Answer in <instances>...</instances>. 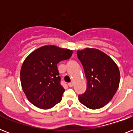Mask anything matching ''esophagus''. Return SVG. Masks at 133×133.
<instances>
[{"instance_id":"esophagus-1","label":"esophagus","mask_w":133,"mask_h":133,"mask_svg":"<svg viewBox=\"0 0 133 133\" xmlns=\"http://www.w3.org/2000/svg\"><path fill=\"white\" fill-rule=\"evenodd\" d=\"M73 85H74V83H73V82H70V83H68L69 87H72Z\"/></svg>"}]
</instances>
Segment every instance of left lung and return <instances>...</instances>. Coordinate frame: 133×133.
Wrapping results in <instances>:
<instances>
[{
	"mask_svg": "<svg viewBox=\"0 0 133 133\" xmlns=\"http://www.w3.org/2000/svg\"><path fill=\"white\" fill-rule=\"evenodd\" d=\"M87 79V89L79 100L90 109H99L112 99L117 90L120 72L115 62L104 52L95 48L77 50Z\"/></svg>",
	"mask_w": 133,
	"mask_h": 133,
	"instance_id": "left-lung-1",
	"label": "left lung"
}]
</instances>
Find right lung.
Wrapping results in <instances>:
<instances>
[{
  "instance_id": "obj_1",
  "label": "right lung",
  "mask_w": 133,
  "mask_h": 133,
  "mask_svg": "<svg viewBox=\"0 0 133 133\" xmlns=\"http://www.w3.org/2000/svg\"><path fill=\"white\" fill-rule=\"evenodd\" d=\"M72 50L55 45L36 49L25 59L21 69V82L28 99L41 109L59 103L65 89L61 85L57 64L71 57Z\"/></svg>"
}]
</instances>
